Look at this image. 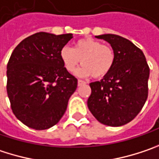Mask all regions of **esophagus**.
<instances>
[{
    "instance_id": "obj_1",
    "label": "esophagus",
    "mask_w": 159,
    "mask_h": 159,
    "mask_svg": "<svg viewBox=\"0 0 159 159\" xmlns=\"http://www.w3.org/2000/svg\"><path fill=\"white\" fill-rule=\"evenodd\" d=\"M84 84H86V82L84 80H78V85L79 86H82L84 85Z\"/></svg>"
}]
</instances>
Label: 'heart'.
I'll return each mask as SVG.
<instances>
[{
  "label": "heart",
  "instance_id": "1",
  "mask_svg": "<svg viewBox=\"0 0 159 159\" xmlns=\"http://www.w3.org/2000/svg\"><path fill=\"white\" fill-rule=\"evenodd\" d=\"M60 57L68 71H73L81 61L83 65L76 70V74L80 77L91 75L96 79L106 76L115 63L114 50L92 38L77 40L73 49L63 47L60 51Z\"/></svg>",
  "mask_w": 159,
  "mask_h": 159
}]
</instances>
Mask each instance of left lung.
<instances>
[{"label": "left lung", "instance_id": "8db88e82", "mask_svg": "<svg viewBox=\"0 0 159 159\" xmlns=\"http://www.w3.org/2000/svg\"><path fill=\"white\" fill-rule=\"evenodd\" d=\"M115 51L111 70L99 81L91 82L88 108L100 123L120 127L140 112L148 98L149 68L144 53L130 40L116 34H102Z\"/></svg>", "mask_w": 159, "mask_h": 159}]
</instances>
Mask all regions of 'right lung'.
I'll return each mask as SVG.
<instances>
[{
  "instance_id": "add662e5",
  "label": "right lung",
  "mask_w": 159,
  "mask_h": 159,
  "mask_svg": "<svg viewBox=\"0 0 159 159\" xmlns=\"http://www.w3.org/2000/svg\"><path fill=\"white\" fill-rule=\"evenodd\" d=\"M71 33L38 32L21 40L7 65V93L13 114L27 127L48 129L64 115L78 80L65 69L60 51Z\"/></svg>"
}]
</instances>
